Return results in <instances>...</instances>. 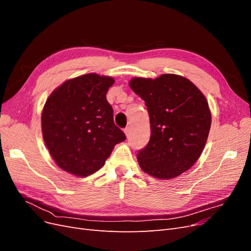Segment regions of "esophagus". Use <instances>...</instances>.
I'll return each instance as SVG.
<instances>
[{
	"label": "esophagus",
	"instance_id": "1",
	"mask_svg": "<svg viewBox=\"0 0 251 251\" xmlns=\"http://www.w3.org/2000/svg\"><path fill=\"white\" fill-rule=\"evenodd\" d=\"M130 132H131V127L130 126H126L125 128V134L126 135V137H128V136H130Z\"/></svg>",
	"mask_w": 251,
	"mask_h": 251
}]
</instances>
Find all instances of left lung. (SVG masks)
Returning <instances> with one entry per match:
<instances>
[{"instance_id":"8db88e82","label":"left lung","mask_w":251,"mask_h":251,"mask_svg":"<svg viewBox=\"0 0 251 251\" xmlns=\"http://www.w3.org/2000/svg\"><path fill=\"white\" fill-rule=\"evenodd\" d=\"M130 87L146 102L151 123L150 141L137 154L141 170L172 179L191 169L202 154L211 125L201 91L176 74L135 77Z\"/></svg>"}]
</instances>
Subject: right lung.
<instances>
[{
  "instance_id": "obj_1",
  "label": "right lung",
  "mask_w": 251,
  "mask_h": 251,
  "mask_svg": "<svg viewBox=\"0 0 251 251\" xmlns=\"http://www.w3.org/2000/svg\"><path fill=\"white\" fill-rule=\"evenodd\" d=\"M114 81L89 73L65 81L48 97L42 113L43 137L62 170L78 177L92 175L126 140L105 97Z\"/></svg>"
}]
</instances>
